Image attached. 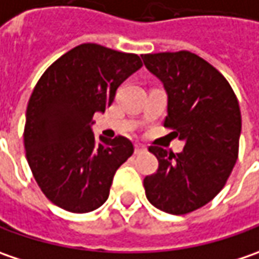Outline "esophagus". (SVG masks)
<instances>
[{"mask_svg":"<svg viewBox=\"0 0 259 259\" xmlns=\"http://www.w3.org/2000/svg\"><path fill=\"white\" fill-rule=\"evenodd\" d=\"M146 151V146L142 145V143H136L135 145V153H142V152Z\"/></svg>","mask_w":259,"mask_h":259,"instance_id":"obj_1","label":"esophagus"}]
</instances>
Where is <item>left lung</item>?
Segmentation results:
<instances>
[{"label":"left lung","mask_w":259,"mask_h":259,"mask_svg":"<svg viewBox=\"0 0 259 259\" xmlns=\"http://www.w3.org/2000/svg\"><path fill=\"white\" fill-rule=\"evenodd\" d=\"M142 59L168 93L163 127L186 142L180 153L149 146L159 165L143 180L146 198L165 213L187 214L211 201L232 174L239 153V103L228 79L196 53H148Z\"/></svg>","instance_id":"8db88e82"}]
</instances>
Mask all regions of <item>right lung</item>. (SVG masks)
Here are the masks:
<instances>
[{"label":"right lung","instance_id":"right-lung-1","mask_svg":"<svg viewBox=\"0 0 259 259\" xmlns=\"http://www.w3.org/2000/svg\"><path fill=\"white\" fill-rule=\"evenodd\" d=\"M141 66L135 53L84 43L40 76L28 100L23 138L36 183L58 207L90 213L106 203L133 145L123 136L97 141L93 117L111 106L118 85Z\"/></svg>","mask_w":259,"mask_h":259}]
</instances>
